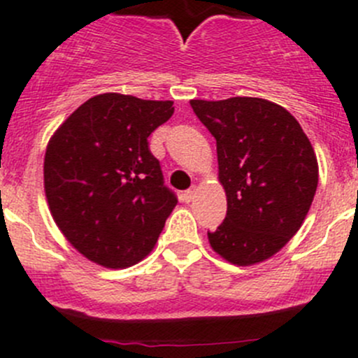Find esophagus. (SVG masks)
I'll return each instance as SVG.
<instances>
[{"label": "esophagus", "mask_w": 358, "mask_h": 358, "mask_svg": "<svg viewBox=\"0 0 358 358\" xmlns=\"http://www.w3.org/2000/svg\"><path fill=\"white\" fill-rule=\"evenodd\" d=\"M194 197H196V189H189V190H185V192H183L182 201L189 204V202L194 201Z\"/></svg>", "instance_id": "34e87169"}]
</instances>
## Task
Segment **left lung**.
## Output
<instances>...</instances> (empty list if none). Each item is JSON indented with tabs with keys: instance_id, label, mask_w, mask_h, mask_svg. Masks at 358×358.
Returning <instances> with one entry per match:
<instances>
[{
	"instance_id": "left-lung-1",
	"label": "left lung",
	"mask_w": 358,
	"mask_h": 358,
	"mask_svg": "<svg viewBox=\"0 0 358 358\" xmlns=\"http://www.w3.org/2000/svg\"><path fill=\"white\" fill-rule=\"evenodd\" d=\"M216 140L218 178L227 216L211 248L234 265L248 266L280 251L301 227L319 183L308 136L284 107L234 96L190 102Z\"/></svg>"
}]
</instances>
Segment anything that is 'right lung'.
<instances>
[{"instance_id": "1", "label": "right lung", "mask_w": 358, "mask_h": 358, "mask_svg": "<svg viewBox=\"0 0 358 358\" xmlns=\"http://www.w3.org/2000/svg\"><path fill=\"white\" fill-rule=\"evenodd\" d=\"M171 100L102 93L86 100L46 147L45 192L60 232L107 268L145 258L176 206L149 136L173 115Z\"/></svg>"}]
</instances>
